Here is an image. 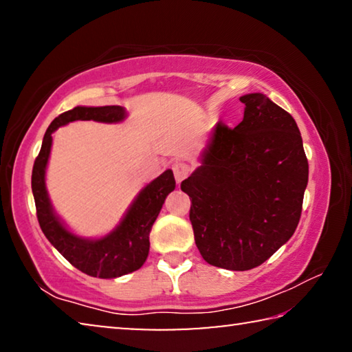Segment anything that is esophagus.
<instances>
[{
    "label": "esophagus",
    "instance_id": "34e87169",
    "mask_svg": "<svg viewBox=\"0 0 352 352\" xmlns=\"http://www.w3.org/2000/svg\"><path fill=\"white\" fill-rule=\"evenodd\" d=\"M172 170H174L177 183H182L184 178H188V175L190 174V164L184 162H177L172 166Z\"/></svg>",
    "mask_w": 352,
    "mask_h": 352
}]
</instances>
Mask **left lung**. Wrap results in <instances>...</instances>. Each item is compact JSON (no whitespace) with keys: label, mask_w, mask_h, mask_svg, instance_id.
<instances>
[{"label":"left lung","mask_w":352,"mask_h":352,"mask_svg":"<svg viewBox=\"0 0 352 352\" xmlns=\"http://www.w3.org/2000/svg\"><path fill=\"white\" fill-rule=\"evenodd\" d=\"M236 127L219 121L201 166L182 182L189 220L208 264L250 270L295 233L309 164L290 113L261 93L241 98Z\"/></svg>","instance_id":"obj_1"}]
</instances>
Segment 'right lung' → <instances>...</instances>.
Masks as SVG:
<instances>
[{
    "label": "right lung",
    "instance_id": "add662e5",
    "mask_svg": "<svg viewBox=\"0 0 352 352\" xmlns=\"http://www.w3.org/2000/svg\"><path fill=\"white\" fill-rule=\"evenodd\" d=\"M126 118V111L119 105L105 107H74L58 115L47 127L43 144L32 168V194L40 228L52 245L77 270L94 278H118L138 270L148 254V234L157 220L164 199L175 188L172 170H166L147 184L130 206L126 217L109 236L98 241L80 239L71 234L52 212L45 188V170L50 158L52 132L73 121L118 122Z\"/></svg>",
    "mask_w": 352,
    "mask_h": 352
}]
</instances>
